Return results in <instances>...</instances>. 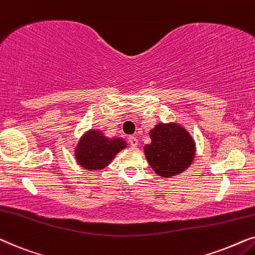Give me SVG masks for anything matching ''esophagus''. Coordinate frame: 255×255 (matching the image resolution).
I'll list each match as a JSON object with an SVG mask.
<instances>
[{"label": "esophagus", "instance_id": "esophagus-1", "mask_svg": "<svg viewBox=\"0 0 255 255\" xmlns=\"http://www.w3.org/2000/svg\"><path fill=\"white\" fill-rule=\"evenodd\" d=\"M128 142H129V144H130L133 148H136L137 144H138L137 138L135 137V136H129V137H128Z\"/></svg>", "mask_w": 255, "mask_h": 255}]
</instances>
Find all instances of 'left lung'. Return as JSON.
<instances>
[{"instance_id": "8db88e82", "label": "left lung", "mask_w": 255, "mask_h": 255, "mask_svg": "<svg viewBox=\"0 0 255 255\" xmlns=\"http://www.w3.org/2000/svg\"><path fill=\"white\" fill-rule=\"evenodd\" d=\"M149 135L151 143L144 145V155L158 176L169 178L190 167L196 144L184 127L175 122L157 124Z\"/></svg>"}]
</instances>
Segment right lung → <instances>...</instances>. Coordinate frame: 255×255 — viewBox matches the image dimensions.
I'll return each instance as SVG.
<instances>
[{"label":"right lung","instance_id":"1","mask_svg":"<svg viewBox=\"0 0 255 255\" xmlns=\"http://www.w3.org/2000/svg\"><path fill=\"white\" fill-rule=\"evenodd\" d=\"M126 147L127 142L124 138H108L100 130L91 129L80 137L74 156L80 167L87 170H101Z\"/></svg>","mask_w":255,"mask_h":255}]
</instances>
